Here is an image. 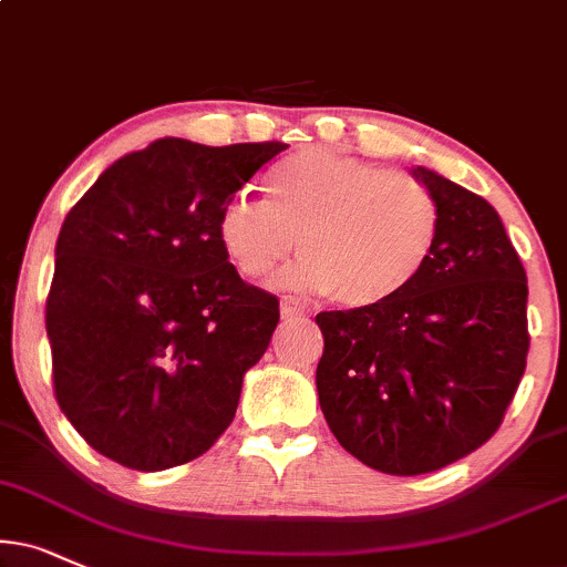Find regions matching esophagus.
Masks as SVG:
<instances>
[{
	"label": "esophagus",
	"instance_id": "34e87169",
	"mask_svg": "<svg viewBox=\"0 0 567 567\" xmlns=\"http://www.w3.org/2000/svg\"><path fill=\"white\" fill-rule=\"evenodd\" d=\"M281 316L286 320H305V307L297 302V299L291 297H284L281 299Z\"/></svg>",
	"mask_w": 567,
	"mask_h": 567
}]
</instances>
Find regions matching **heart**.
Wrapping results in <instances>:
<instances>
[{
  "label": "heart",
  "mask_w": 567,
  "mask_h": 567,
  "mask_svg": "<svg viewBox=\"0 0 567 567\" xmlns=\"http://www.w3.org/2000/svg\"><path fill=\"white\" fill-rule=\"evenodd\" d=\"M444 230L436 192L404 171L328 150H302L272 165L265 202L236 194L218 218L226 257L262 281L297 251L291 284L344 310H375L417 284Z\"/></svg>",
  "instance_id": "1"
}]
</instances>
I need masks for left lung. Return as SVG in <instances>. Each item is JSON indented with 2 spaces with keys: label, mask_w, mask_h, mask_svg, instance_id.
Listing matches in <instances>:
<instances>
[{
  "label": "left lung",
  "mask_w": 567,
  "mask_h": 567,
  "mask_svg": "<svg viewBox=\"0 0 567 567\" xmlns=\"http://www.w3.org/2000/svg\"><path fill=\"white\" fill-rule=\"evenodd\" d=\"M444 230L417 284L375 310L318 312V396L368 467L421 476L497 433L526 370L528 281L497 209L429 167Z\"/></svg>",
  "instance_id": "obj_1"
}]
</instances>
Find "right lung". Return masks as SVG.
<instances>
[{
	"label": "right lung",
	"instance_id": "1",
	"mask_svg": "<svg viewBox=\"0 0 567 567\" xmlns=\"http://www.w3.org/2000/svg\"><path fill=\"white\" fill-rule=\"evenodd\" d=\"M284 142L157 138L110 165L68 213L47 297L60 410L131 471L205 454L276 331L278 297L228 262L218 218Z\"/></svg>",
	"mask_w": 567,
	"mask_h": 567
}]
</instances>
